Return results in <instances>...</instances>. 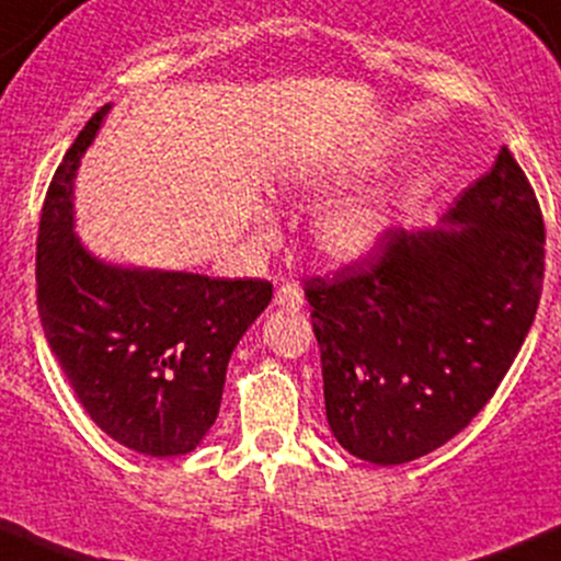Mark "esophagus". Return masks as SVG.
Segmentation results:
<instances>
[{"label": "esophagus", "mask_w": 561, "mask_h": 561, "mask_svg": "<svg viewBox=\"0 0 561 561\" xmlns=\"http://www.w3.org/2000/svg\"><path fill=\"white\" fill-rule=\"evenodd\" d=\"M273 301L278 307H301L305 305V297H301V288L297 283H286V286H280L278 291H275Z\"/></svg>", "instance_id": "1"}]
</instances>
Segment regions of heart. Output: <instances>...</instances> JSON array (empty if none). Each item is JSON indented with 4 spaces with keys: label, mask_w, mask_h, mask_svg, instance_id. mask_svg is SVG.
<instances>
[{
    "label": "heart",
    "mask_w": 561,
    "mask_h": 561,
    "mask_svg": "<svg viewBox=\"0 0 561 561\" xmlns=\"http://www.w3.org/2000/svg\"><path fill=\"white\" fill-rule=\"evenodd\" d=\"M357 172L350 167L312 172L297 180L299 191L310 196H325L350 187ZM389 228V209L381 198H347L331 206L314 225V243L331 262H355L368 256L381 243Z\"/></svg>",
    "instance_id": "heart-1"
}]
</instances>
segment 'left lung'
I'll return each mask as SVG.
<instances>
[{
	"mask_svg": "<svg viewBox=\"0 0 561 561\" xmlns=\"http://www.w3.org/2000/svg\"><path fill=\"white\" fill-rule=\"evenodd\" d=\"M445 219L461 230H389L363 260L305 278L325 419L344 450L379 467L456 437L538 312L543 214L506 145Z\"/></svg>",
	"mask_w": 561,
	"mask_h": 561,
	"instance_id": "1",
	"label": "left lung"
}]
</instances>
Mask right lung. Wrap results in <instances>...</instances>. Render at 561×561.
<instances>
[{
  "instance_id": "add662e5",
  "label": "right lung",
  "mask_w": 561,
  "mask_h": 561,
  "mask_svg": "<svg viewBox=\"0 0 561 561\" xmlns=\"http://www.w3.org/2000/svg\"><path fill=\"white\" fill-rule=\"evenodd\" d=\"M108 111L87 122L47 187L36 305L49 350L94 424L145 456H185L217 421L232 350L270 305L273 283L129 270L81 247L73 178Z\"/></svg>"
}]
</instances>
